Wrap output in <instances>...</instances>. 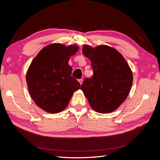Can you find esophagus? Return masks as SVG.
I'll list each match as a JSON object with an SVG mask.
<instances>
[{
    "instance_id": "34e87169",
    "label": "esophagus",
    "mask_w": 160,
    "mask_h": 160,
    "mask_svg": "<svg viewBox=\"0 0 160 160\" xmlns=\"http://www.w3.org/2000/svg\"><path fill=\"white\" fill-rule=\"evenodd\" d=\"M78 81L79 82V83L81 85V84H82V83H83V79H79V80H78Z\"/></svg>"
}]
</instances>
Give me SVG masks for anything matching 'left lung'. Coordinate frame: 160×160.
I'll use <instances>...</instances> for the list:
<instances>
[{"label":"left lung","instance_id":"left-lung-1","mask_svg":"<svg viewBox=\"0 0 160 160\" xmlns=\"http://www.w3.org/2000/svg\"><path fill=\"white\" fill-rule=\"evenodd\" d=\"M82 51L91 62L93 75L85 79L80 89L96 112H112L129 93L133 83L132 70L123 55L113 47L85 45Z\"/></svg>","mask_w":160,"mask_h":160}]
</instances>
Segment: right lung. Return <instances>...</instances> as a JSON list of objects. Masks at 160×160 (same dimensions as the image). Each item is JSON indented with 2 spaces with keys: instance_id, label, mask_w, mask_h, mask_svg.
<instances>
[{
  "instance_id": "add662e5",
  "label": "right lung",
  "mask_w": 160,
  "mask_h": 160,
  "mask_svg": "<svg viewBox=\"0 0 160 160\" xmlns=\"http://www.w3.org/2000/svg\"><path fill=\"white\" fill-rule=\"evenodd\" d=\"M79 51L75 45L52 43L42 49L28 67L26 81L32 99L47 113H57L68 105L80 83L71 76L70 57Z\"/></svg>"
}]
</instances>
